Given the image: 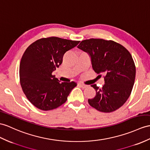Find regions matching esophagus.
Instances as JSON below:
<instances>
[{"instance_id":"obj_1","label":"esophagus","mask_w":150,"mask_h":150,"mask_svg":"<svg viewBox=\"0 0 150 150\" xmlns=\"http://www.w3.org/2000/svg\"><path fill=\"white\" fill-rule=\"evenodd\" d=\"M78 85L79 86H81V88H85L88 87V85H86L85 84H83V83H79Z\"/></svg>"}]
</instances>
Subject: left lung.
I'll use <instances>...</instances> for the list:
<instances>
[{
	"label": "left lung",
	"mask_w": 150,
	"mask_h": 150,
	"mask_svg": "<svg viewBox=\"0 0 150 150\" xmlns=\"http://www.w3.org/2000/svg\"><path fill=\"white\" fill-rule=\"evenodd\" d=\"M78 47L90 54L94 71L104 75L103 87L91 85L96 95L88 100L89 104L103 112L122 107L130 96L136 78V66L130 52L118 42L103 39L83 40Z\"/></svg>",
	"instance_id": "left-lung-1"
}]
</instances>
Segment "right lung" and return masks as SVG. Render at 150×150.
Returning <instances> with one entry per match:
<instances>
[{
    "instance_id": "add662e5",
    "label": "right lung",
    "mask_w": 150,
    "mask_h": 150,
    "mask_svg": "<svg viewBox=\"0 0 150 150\" xmlns=\"http://www.w3.org/2000/svg\"><path fill=\"white\" fill-rule=\"evenodd\" d=\"M79 41L57 37L41 38L24 52L20 64V81L27 99L42 111L56 109L64 104L77 83H60L52 74L62 63L64 54L77 46Z\"/></svg>"
}]
</instances>
